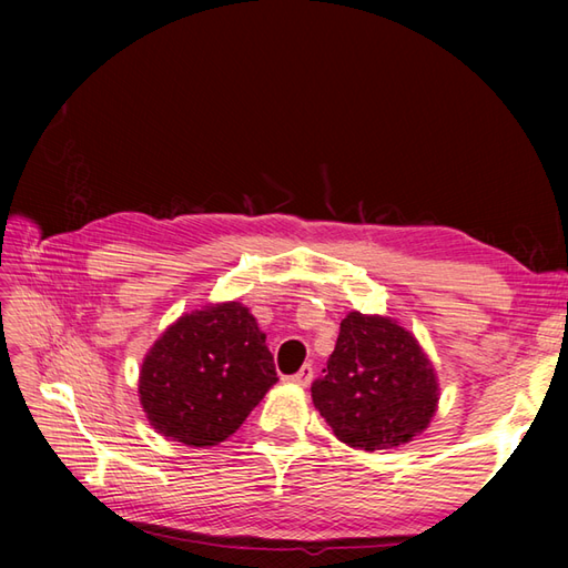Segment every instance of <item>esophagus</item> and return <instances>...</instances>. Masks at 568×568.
<instances>
[{
  "label": "esophagus",
  "instance_id": "1",
  "mask_svg": "<svg viewBox=\"0 0 568 568\" xmlns=\"http://www.w3.org/2000/svg\"><path fill=\"white\" fill-rule=\"evenodd\" d=\"M313 374H315L313 365H303L294 376H288V379L294 382V384H298V386H307V384L313 382Z\"/></svg>",
  "mask_w": 568,
  "mask_h": 568
}]
</instances>
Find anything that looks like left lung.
Here are the masks:
<instances>
[{
    "label": "left lung",
    "mask_w": 568,
    "mask_h": 568,
    "mask_svg": "<svg viewBox=\"0 0 568 568\" xmlns=\"http://www.w3.org/2000/svg\"><path fill=\"white\" fill-rule=\"evenodd\" d=\"M322 372L313 403L351 448H395L422 434L436 412L432 363L417 338L388 317L351 313Z\"/></svg>",
    "instance_id": "obj_1"
}]
</instances>
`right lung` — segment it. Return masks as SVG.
<instances>
[{
    "mask_svg": "<svg viewBox=\"0 0 568 568\" xmlns=\"http://www.w3.org/2000/svg\"><path fill=\"white\" fill-rule=\"evenodd\" d=\"M277 382L248 307L220 303L180 317L153 343L140 395L159 434L203 448L230 438Z\"/></svg>",
    "mask_w": 568,
    "mask_h": 568,
    "instance_id": "right-lung-1",
    "label": "right lung"
}]
</instances>
